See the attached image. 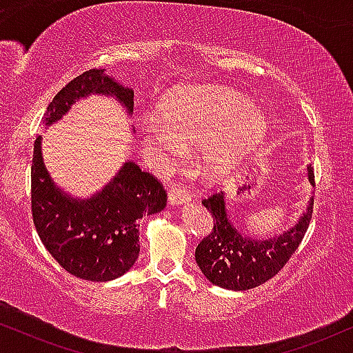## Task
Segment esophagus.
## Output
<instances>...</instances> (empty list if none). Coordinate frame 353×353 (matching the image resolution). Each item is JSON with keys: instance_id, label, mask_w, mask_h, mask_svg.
<instances>
[{"instance_id": "1", "label": "esophagus", "mask_w": 353, "mask_h": 353, "mask_svg": "<svg viewBox=\"0 0 353 353\" xmlns=\"http://www.w3.org/2000/svg\"><path fill=\"white\" fill-rule=\"evenodd\" d=\"M168 199L171 205H181V204H184V202H189L190 196H189L188 190L182 188V185H172L168 192Z\"/></svg>"}]
</instances>
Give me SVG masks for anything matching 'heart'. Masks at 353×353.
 <instances>
[{
  "mask_svg": "<svg viewBox=\"0 0 353 353\" xmlns=\"http://www.w3.org/2000/svg\"><path fill=\"white\" fill-rule=\"evenodd\" d=\"M267 132V119L245 96L214 86H194L164 103L159 119H144V149L163 165L172 164L185 148L201 145V164L212 177L237 168Z\"/></svg>",
  "mask_w": 353,
  "mask_h": 353,
  "instance_id": "b5f03b06",
  "label": "heart"
}]
</instances>
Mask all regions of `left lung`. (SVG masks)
<instances>
[{"label":"left lung","mask_w":353,"mask_h":353,"mask_svg":"<svg viewBox=\"0 0 353 353\" xmlns=\"http://www.w3.org/2000/svg\"><path fill=\"white\" fill-rule=\"evenodd\" d=\"M307 177L314 185L312 164L307 165ZM202 204L212 214L214 229L196 249L201 272L222 289L249 290L272 279L297 250L309 229L314 197L292 228L270 239L247 236L230 222L225 192L214 194Z\"/></svg>","instance_id":"obj_1"}]
</instances>
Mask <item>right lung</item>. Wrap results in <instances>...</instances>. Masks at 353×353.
Instances as JSON below:
<instances>
[{
    "label": "right lung",
    "mask_w": 353,
    "mask_h": 353,
    "mask_svg": "<svg viewBox=\"0 0 353 353\" xmlns=\"http://www.w3.org/2000/svg\"><path fill=\"white\" fill-rule=\"evenodd\" d=\"M91 94L116 99L134 111V91L109 78L104 70H89L66 84L44 112L50 128L71 106ZM165 190L152 174L125 161L112 179L86 199L72 197L52 181L43 161L41 136L36 137L31 164L33 222L44 247L64 270L92 282L121 277L139 257L137 222L165 208Z\"/></svg>",
    "instance_id": "obj_1"
}]
</instances>
